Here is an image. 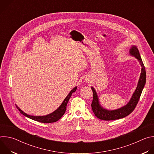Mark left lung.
<instances>
[{
    "instance_id": "obj_1",
    "label": "left lung",
    "mask_w": 154,
    "mask_h": 154,
    "mask_svg": "<svg viewBox=\"0 0 154 154\" xmlns=\"http://www.w3.org/2000/svg\"><path fill=\"white\" fill-rule=\"evenodd\" d=\"M130 56L134 57L140 62L141 66V74L138 80V82L136 89L131 96L128 102L124 106L116 109H108L100 103L98 95L96 90L91 86V90L93 93V99L91 103V107L95 116L100 119L104 121H111L123 118L132 112L137 106L141 93L144 87L146 82V72L144 64L141 58L138 49L135 45H131L129 51Z\"/></svg>"
}]
</instances>
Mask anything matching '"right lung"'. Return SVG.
Wrapping results in <instances>:
<instances>
[{"instance_id": "1", "label": "right lung", "mask_w": 154, "mask_h": 154, "mask_svg": "<svg viewBox=\"0 0 154 154\" xmlns=\"http://www.w3.org/2000/svg\"><path fill=\"white\" fill-rule=\"evenodd\" d=\"M77 88V86H75L72 90H71L69 93L68 94V96L66 97V98L64 99V100L63 101L61 104L60 105V106L57 109H55V110L54 112H53L52 113H51L49 115H47L32 116V115L27 114L26 113L24 112L23 110H22V109H20L19 108V106H17V105L16 104V106L21 114H23L24 116H25L31 119H33V120L38 121V122H42V123L55 122L57 121L58 120H59L63 116V115L64 114V113L66 112V106H67L68 102L69 99L71 98L72 94L76 91Z\"/></svg>"}]
</instances>
